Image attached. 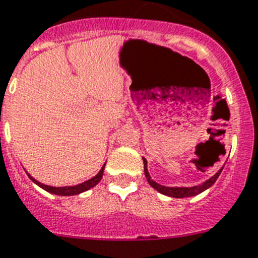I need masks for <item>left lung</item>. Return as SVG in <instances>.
<instances>
[{
  "label": "left lung",
  "mask_w": 258,
  "mask_h": 258,
  "mask_svg": "<svg viewBox=\"0 0 258 258\" xmlns=\"http://www.w3.org/2000/svg\"><path fill=\"white\" fill-rule=\"evenodd\" d=\"M143 161H144V174H146L147 179H148L149 185L152 186L153 189H156L157 191L161 192V194H165V196H169V197H174V198L192 197V196H197V194H199V192L205 191L206 189H209L210 186H213L214 183H215V181L218 179V177H219L220 172H222V169H223L222 168L219 172L216 173L215 176L211 177L210 179H207L206 182H203L202 185L192 186V187H168V186L159 185V183L155 182V181L151 178V176H149V173H148V169H147V160L143 159Z\"/></svg>",
  "instance_id": "8db88e82"
}]
</instances>
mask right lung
Here are the masks:
<instances>
[{
	"mask_svg": "<svg viewBox=\"0 0 258 258\" xmlns=\"http://www.w3.org/2000/svg\"><path fill=\"white\" fill-rule=\"evenodd\" d=\"M103 169H105V165L102 166V169L99 170V173L97 176H94L93 178L88 179L85 182L80 183V185H76V186H64V187H53V186H48V185H44V183H40L39 181H36L35 178H32L31 176H29L31 178V181L36 183L38 186H40L42 189H44L45 191L52 192V194H56V196H76V194H80V192H84L86 190H89L90 187H94L97 183L101 181L103 176Z\"/></svg>",
	"mask_w": 258,
	"mask_h": 258,
	"instance_id": "add662e5",
	"label": "right lung"
}]
</instances>
